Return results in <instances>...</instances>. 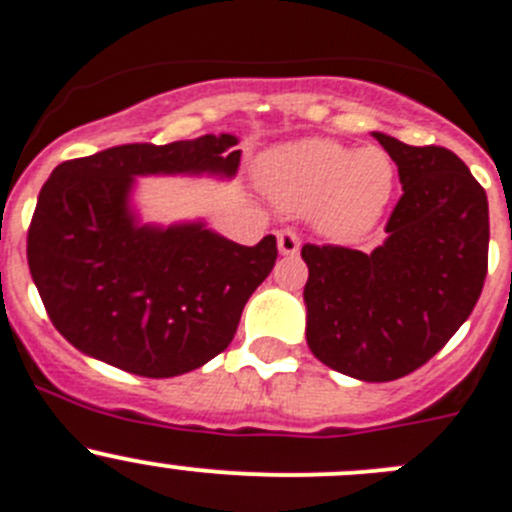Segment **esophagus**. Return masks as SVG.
I'll return each mask as SVG.
<instances>
[{
    "label": "esophagus",
    "mask_w": 512,
    "mask_h": 512,
    "mask_svg": "<svg viewBox=\"0 0 512 512\" xmlns=\"http://www.w3.org/2000/svg\"><path fill=\"white\" fill-rule=\"evenodd\" d=\"M301 248V238L299 233L291 231V228H286V231L279 233V253L281 256H296Z\"/></svg>",
    "instance_id": "1"
}]
</instances>
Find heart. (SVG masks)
<instances>
[{
	"mask_svg": "<svg viewBox=\"0 0 512 512\" xmlns=\"http://www.w3.org/2000/svg\"><path fill=\"white\" fill-rule=\"evenodd\" d=\"M264 191L284 211L311 213L316 231L334 241L362 238L382 221L394 193V163L382 148H347L304 140L264 155Z\"/></svg>",
	"mask_w": 512,
	"mask_h": 512,
	"instance_id": "heart-1",
	"label": "heart"
}]
</instances>
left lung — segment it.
Listing matches in <instances>:
<instances>
[{"label": "left lung", "instance_id": "obj_1", "mask_svg": "<svg viewBox=\"0 0 512 512\" xmlns=\"http://www.w3.org/2000/svg\"><path fill=\"white\" fill-rule=\"evenodd\" d=\"M402 198L374 251L301 248L306 342L326 367L392 382L430 362L475 309L488 274V196L452 150L372 133Z\"/></svg>", "mask_w": 512, "mask_h": 512}]
</instances>
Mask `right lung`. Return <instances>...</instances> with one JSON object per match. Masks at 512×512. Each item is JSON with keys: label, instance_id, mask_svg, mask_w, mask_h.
<instances>
[{"label": "right lung", "instance_id": "right-lung-1", "mask_svg": "<svg viewBox=\"0 0 512 512\" xmlns=\"http://www.w3.org/2000/svg\"><path fill=\"white\" fill-rule=\"evenodd\" d=\"M236 135L130 143L60 163L27 233L34 286L57 332L140 377H178L231 344L248 296L276 264V238L241 246L203 221L150 226L130 206L138 175L233 178Z\"/></svg>", "mask_w": 512, "mask_h": 512}]
</instances>
